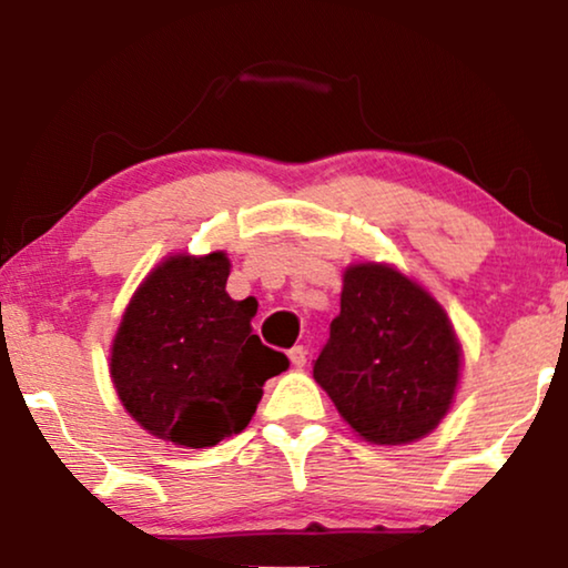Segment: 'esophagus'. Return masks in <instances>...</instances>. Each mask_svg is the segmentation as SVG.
Wrapping results in <instances>:
<instances>
[{
    "instance_id": "1",
    "label": "esophagus",
    "mask_w": 568,
    "mask_h": 568,
    "mask_svg": "<svg viewBox=\"0 0 568 568\" xmlns=\"http://www.w3.org/2000/svg\"><path fill=\"white\" fill-rule=\"evenodd\" d=\"M290 362L294 369H302L307 364V348L305 346H294L290 348Z\"/></svg>"
}]
</instances>
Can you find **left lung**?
Segmentation results:
<instances>
[{
	"label": "left lung",
	"mask_w": 568,
	"mask_h": 568,
	"mask_svg": "<svg viewBox=\"0 0 568 568\" xmlns=\"http://www.w3.org/2000/svg\"><path fill=\"white\" fill-rule=\"evenodd\" d=\"M463 346L445 307L390 263L344 271L341 313L313 377L362 439L410 445L439 426L460 383Z\"/></svg>",
	"instance_id": "8db88e82"
}]
</instances>
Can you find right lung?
I'll return each mask as SVG.
<instances>
[{"label": "right lung", "mask_w": 568, "mask_h": 568, "mask_svg": "<svg viewBox=\"0 0 568 568\" xmlns=\"http://www.w3.org/2000/svg\"><path fill=\"white\" fill-rule=\"evenodd\" d=\"M230 258L175 253L158 263L123 310L111 379L129 416L178 447H214L251 424L268 377L290 359L253 333L258 305L232 300Z\"/></svg>", "instance_id": "1"}]
</instances>
